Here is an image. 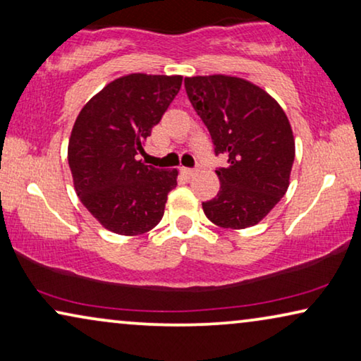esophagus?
<instances>
[{
	"instance_id": "esophagus-1",
	"label": "esophagus",
	"mask_w": 361,
	"mask_h": 361,
	"mask_svg": "<svg viewBox=\"0 0 361 361\" xmlns=\"http://www.w3.org/2000/svg\"><path fill=\"white\" fill-rule=\"evenodd\" d=\"M181 173L185 175L186 178H195L196 173H197V170H195V169H181Z\"/></svg>"
}]
</instances>
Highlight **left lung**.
Here are the masks:
<instances>
[{"mask_svg": "<svg viewBox=\"0 0 361 361\" xmlns=\"http://www.w3.org/2000/svg\"><path fill=\"white\" fill-rule=\"evenodd\" d=\"M190 103L209 130L221 190L202 202L204 214L224 229L255 226L280 202L289 185L294 139L281 106L253 83L226 75L185 78Z\"/></svg>", "mask_w": 361, "mask_h": 361, "instance_id": "left-lung-1", "label": "left lung"}]
</instances>
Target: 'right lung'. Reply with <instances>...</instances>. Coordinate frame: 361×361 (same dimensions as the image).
<instances>
[{
    "instance_id": "add662e5",
    "label": "right lung",
    "mask_w": 361,
    "mask_h": 361,
    "mask_svg": "<svg viewBox=\"0 0 361 361\" xmlns=\"http://www.w3.org/2000/svg\"><path fill=\"white\" fill-rule=\"evenodd\" d=\"M183 77L132 73L104 86L80 111L68 165L83 206L106 229L140 235L164 217L176 170L139 160L144 140L178 94Z\"/></svg>"
}]
</instances>
